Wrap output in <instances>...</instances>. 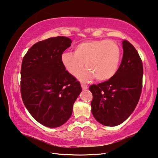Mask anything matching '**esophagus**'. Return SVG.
Segmentation results:
<instances>
[{
    "label": "esophagus",
    "mask_w": 158,
    "mask_h": 158,
    "mask_svg": "<svg viewBox=\"0 0 158 158\" xmlns=\"http://www.w3.org/2000/svg\"><path fill=\"white\" fill-rule=\"evenodd\" d=\"M81 87H82V89H83V90H85V89H88V87L87 86V85H81Z\"/></svg>",
    "instance_id": "esophagus-1"
}]
</instances>
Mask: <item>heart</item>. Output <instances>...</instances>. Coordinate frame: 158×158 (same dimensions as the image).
Segmentation results:
<instances>
[{
	"label": "heart",
	"instance_id": "obj_1",
	"mask_svg": "<svg viewBox=\"0 0 158 158\" xmlns=\"http://www.w3.org/2000/svg\"><path fill=\"white\" fill-rule=\"evenodd\" d=\"M121 49L113 40H90L77 44L73 53L63 52L61 62L68 73L77 76L85 64L86 69L79 75L82 82L96 78L98 81L111 79L119 67Z\"/></svg>",
	"mask_w": 158,
	"mask_h": 158
}]
</instances>
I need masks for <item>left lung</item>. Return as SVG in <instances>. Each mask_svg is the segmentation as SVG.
I'll list each match as a JSON object with an SVG mask.
<instances>
[{"label": "left lung", "instance_id": "1", "mask_svg": "<svg viewBox=\"0 0 158 158\" xmlns=\"http://www.w3.org/2000/svg\"><path fill=\"white\" fill-rule=\"evenodd\" d=\"M123 54L117 73L107 81L92 85V112L106 126L122 123L134 111L142 89L143 65L135 47L123 41Z\"/></svg>", "mask_w": 158, "mask_h": 158}]
</instances>
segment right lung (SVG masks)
<instances>
[{
  "instance_id": "1",
  "label": "right lung",
  "mask_w": 158,
  "mask_h": 158,
  "mask_svg": "<svg viewBox=\"0 0 158 158\" xmlns=\"http://www.w3.org/2000/svg\"><path fill=\"white\" fill-rule=\"evenodd\" d=\"M71 43L63 36L39 41L22 61V100L33 118L48 128H57L69 120L82 91L80 82L61 62L63 52Z\"/></svg>"
}]
</instances>
